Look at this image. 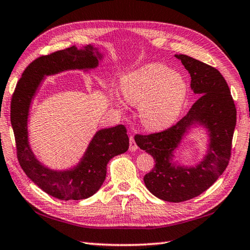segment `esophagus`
I'll return each instance as SVG.
<instances>
[{
  "instance_id": "esophagus-1",
  "label": "esophagus",
  "mask_w": 250,
  "mask_h": 250,
  "mask_svg": "<svg viewBox=\"0 0 250 250\" xmlns=\"http://www.w3.org/2000/svg\"><path fill=\"white\" fill-rule=\"evenodd\" d=\"M129 149L131 151H135L136 149H138V145H136L135 141H134V138L132 135L130 136V147H129Z\"/></svg>"
}]
</instances>
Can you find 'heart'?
<instances>
[{
    "instance_id": "heart-1",
    "label": "heart",
    "mask_w": 250,
    "mask_h": 250,
    "mask_svg": "<svg viewBox=\"0 0 250 250\" xmlns=\"http://www.w3.org/2000/svg\"><path fill=\"white\" fill-rule=\"evenodd\" d=\"M125 99L140 105L146 128H167L177 120L188 96V83L164 63H148L129 73L121 83Z\"/></svg>"
}]
</instances>
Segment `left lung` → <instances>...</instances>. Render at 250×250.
<instances>
[{"label": "left lung", "mask_w": 250, "mask_h": 250, "mask_svg": "<svg viewBox=\"0 0 250 250\" xmlns=\"http://www.w3.org/2000/svg\"><path fill=\"white\" fill-rule=\"evenodd\" d=\"M175 57L189 72L190 86L199 94L198 100L175 125L155 133L136 134L134 140L155 160V167L144 175L146 188L166 202L181 203L204 193L228 167L236 125V107L228 83L218 69L188 55ZM197 121L210 132L208 154L196 167L175 166L172 164V151L186 128Z\"/></svg>", "instance_id": "8db88e82"}]
</instances>
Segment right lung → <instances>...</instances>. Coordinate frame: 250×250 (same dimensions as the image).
<instances>
[{
	"label": "right lung",
	"instance_id": "right-lung-1",
	"mask_svg": "<svg viewBox=\"0 0 250 250\" xmlns=\"http://www.w3.org/2000/svg\"><path fill=\"white\" fill-rule=\"evenodd\" d=\"M99 61L92 45L76 46L42 55L28 65L15 87L11 102V122L16 153L23 172L34 184L51 196L62 200L85 199L95 194L106 178L107 164L129 148L126 128L118 125L97 132L81 163L71 170L53 171L34 157L28 144L27 119L29 106L44 76L67 69H87Z\"/></svg>",
	"mask_w": 250,
	"mask_h": 250
}]
</instances>
